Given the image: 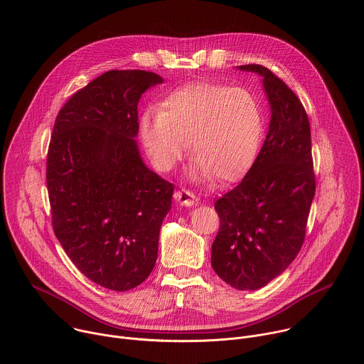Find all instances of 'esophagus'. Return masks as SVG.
Segmentation results:
<instances>
[{
  "mask_svg": "<svg viewBox=\"0 0 364 364\" xmlns=\"http://www.w3.org/2000/svg\"><path fill=\"white\" fill-rule=\"evenodd\" d=\"M174 198H176V201H178L180 204H184V205H193L196 203V196L190 190H186V188L177 190L174 193Z\"/></svg>",
  "mask_w": 364,
  "mask_h": 364,
  "instance_id": "1",
  "label": "esophagus"
}]
</instances>
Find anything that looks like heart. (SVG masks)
I'll list each match as a JSON object with an SVG mask.
<instances>
[{
	"mask_svg": "<svg viewBox=\"0 0 364 364\" xmlns=\"http://www.w3.org/2000/svg\"><path fill=\"white\" fill-rule=\"evenodd\" d=\"M139 134L154 167L167 173L188 142L194 173L219 181L240 178L255 163L264 136V114L245 87L194 85L167 96L160 111L146 109Z\"/></svg>",
	"mask_w": 364,
	"mask_h": 364,
	"instance_id": "obj_1",
	"label": "heart"
}]
</instances>
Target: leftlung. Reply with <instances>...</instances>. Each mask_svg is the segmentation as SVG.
I'll list each match as a JSON object with an SVG mask.
<instances>
[{
	"mask_svg": "<svg viewBox=\"0 0 364 364\" xmlns=\"http://www.w3.org/2000/svg\"><path fill=\"white\" fill-rule=\"evenodd\" d=\"M239 69L264 77L272 114L250 170L215 203L220 229L212 267L230 287L253 291L281 275L301 250L316 174L309 121L298 96L265 66Z\"/></svg>",
	"mask_w": 364,
	"mask_h": 364,
	"instance_id": "left-lung-1",
	"label": "left lung"
}]
</instances>
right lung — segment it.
Returning <instances> with one entry per match:
<instances>
[{"mask_svg": "<svg viewBox=\"0 0 364 364\" xmlns=\"http://www.w3.org/2000/svg\"><path fill=\"white\" fill-rule=\"evenodd\" d=\"M163 79L109 70L77 90L51 134L46 181L51 225L75 267L95 284L128 291L159 255L174 186L139 157L138 102Z\"/></svg>", "mask_w": 364, "mask_h": 364, "instance_id": "obj_1", "label": "right lung"}]
</instances>
